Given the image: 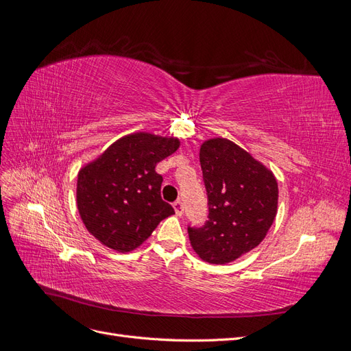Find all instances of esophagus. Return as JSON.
Returning <instances> with one entry per match:
<instances>
[{
	"label": "esophagus",
	"mask_w": 351,
	"mask_h": 351,
	"mask_svg": "<svg viewBox=\"0 0 351 351\" xmlns=\"http://www.w3.org/2000/svg\"><path fill=\"white\" fill-rule=\"evenodd\" d=\"M173 208H174V212H176V215H177V217H182V215H183L184 208H183L182 200H176L174 204H173Z\"/></svg>",
	"instance_id": "obj_1"
}]
</instances>
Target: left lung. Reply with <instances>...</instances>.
I'll return each mask as SVG.
<instances>
[{
  "label": "left lung",
  "instance_id": "left-lung-1",
  "mask_svg": "<svg viewBox=\"0 0 351 351\" xmlns=\"http://www.w3.org/2000/svg\"><path fill=\"white\" fill-rule=\"evenodd\" d=\"M199 159L209 219L202 228L189 227V239L200 259L224 265L267 236L277 217L278 183L268 167L224 137L202 143Z\"/></svg>",
  "mask_w": 351,
  "mask_h": 351
}]
</instances>
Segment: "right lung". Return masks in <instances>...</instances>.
Wrapping results in <instances>:
<instances>
[{"mask_svg": "<svg viewBox=\"0 0 351 351\" xmlns=\"http://www.w3.org/2000/svg\"><path fill=\"white\" fill-rule=\"evenodd\" d=\"M180 147L177 137L137 132L120 137L77 176L80 218L104 246L127 253L149 239L159 222L174 214L161 197L158 162Z\"/></svg>", "mask_w": 351, "mask_h": 351, "instance_id": "1", "label": "right lung"}]
</instances>
